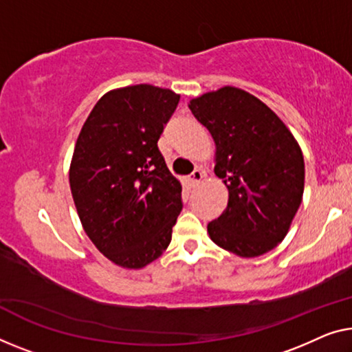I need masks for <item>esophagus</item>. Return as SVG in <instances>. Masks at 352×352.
I'll use <instances>...</instances> for the list:
<instances>
[{
    "label": "esophagus",
    "instance_id": "obj_1",
    "mask_svg": "<svg viewBox=\"0 0 352 352\" xmlns=\"http://www.w3.org/2000/svg\"><path fill=\"white\" fill-rule=\"evenodd\" d=\"M204 177H206V175H204V172L197 169V170H194L192 174L190 175V180H191L192 185H197V183H201V182H202V178H204Z\"/></svg>",
    "mask_w": 352,
    "mask_h": 352
}]
</instances>
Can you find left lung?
Instances as JSON below:
<instances>
[{
    "mask_svg": "<svg viewBox=\"0 0 352 352\" xmlns=\"http://www.w3.org/2000/svg\"><path fill=\"white\" fill-rule=\"evenodd\" d=\"M214 140V174L228 186L210 239L240 258L269 253L286 237L300 207L305 162L296 138L269 106L248 91L223 87L188 104Z\"/></svg>",
    "mask_w": 352,
    "mask_h": 352,
    "instance_id": "left-lung-1",
    "label": "left lung"
}]
</instances>
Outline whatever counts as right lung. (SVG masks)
Returning <instances> with one entry per match:
<instances>
[{"mask_svg":"<svg viewBox=\"0 0 352 352\" xmlns=\"http://www.w3.org/2000/svg\"><path fill=\"white\" fill-rule=\"evenodd\" d=\"M180 94L153 85L110 90L78 134L69 185L94 246L123 269L158 259L182 212V185L158 148Z\"/></svg>","mask_w":352,"mask_h":352,"instance_id":"obj_1","label":"right lung"}]
</instances>
